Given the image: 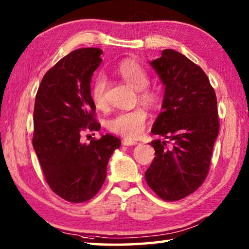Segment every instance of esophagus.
I'll use <instances>...</instances> for the list:
<instances>
[{
    "label": "esophagus",
    "instance_id": "34e87169",
    "mask_svg": "<svg viewBox=\"0 0 249 249\" xmlns=\"http://www.w3.org/2000/svg\"><path fill=\"white\" fill-rule=\"evenodd\" d=\"M123 145L124 146H133V145H136L137 142L136 141H132V140H128V138H125V140H123Z\"/></svg>",
    "mask_w": 249,
    "mask_h": 249
}]
</instances>
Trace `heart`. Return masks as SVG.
<instances>
[{
	"label": "heart",
	"instance_id": "b5f03b06",
	"mask_svg": "<svg viewBox=\"0 0 249 249\" xmlns=\"http://www.w3.org/2000/svg\"><path fill=\"white\" fill-rule=\"evenodd\" d=\"M114 72L124 82L138 91V98L147 105H156L158 103V94L154 90L147 89L149 78L146 70L133 60H125L116 67ZM105 90L107 79L103 74L95 78L91 89V98L96 107L102 108L105 105ZM147 112L144 108L137 107L130 111H122L107 121V126L111 132L122 135L127 138H136L141 136L146 127Z\"/></svg>",
	"mask_w": 249,
	"mask_h": 249
}]
</instances>
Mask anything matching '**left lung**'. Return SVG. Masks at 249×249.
Returning <instances> with one entry per match:
<instances>
[{"instance_id": "obj_1", "label": "left lung", "mask_w": 249, "mask_h": 249, "mask_svg": "<svg viewBox=\"0 0 249 249\" xmlns=\"http://www.w3.org/2000/svg\"><path fill=\"white\" fill-rule=\"evenodd\" d=\"M165 87L161 113L151 128L153 162L145 172L156 195L178 201L195 192L209 172L211 156L220 129L214 89L199 66L174 49L149 61Z\"/></svg>"}]
</instances>
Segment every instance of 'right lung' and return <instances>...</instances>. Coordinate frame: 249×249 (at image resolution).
I'll return each mask as SVG.
<instances>
[{
    "mask_svg": "<svg viewBox=\"0 0 249 249\" xmlns=\"http://www.w3.org/2000/svg\"><path fill=\"white\" fill-rule=\"evenodd\" d=\"M99 48L71 52L48 70L34 107L33 146L45 179L62 199L81 203L99 192L108 160L121 141L105 134L90 142L84 130H99L91 98V80L102 59Z\"/></svg>",
    "mask_w": 249,
    "mask_h": 249,
    "instance_id": "right-lung-1",
    "label": "right lung"
}]
</instances>
